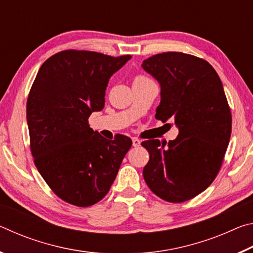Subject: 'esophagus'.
Wrapping results in <instances>:
<instances>
[{"mask_svg": "<svg viewBox=\"0 0 253 253\" xmlns=\"http://www.w3.org/2000/svg\"><path fill=\"white\" fill-rule=\"evenodd\" d=\"M132 146L134 147L140 146V140L138 138H132Z\"/></svg>", "mask_w": 253, "mask_h": 253, "instance_id": "1", "label": "esophagus"}]
</instances>
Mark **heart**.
Instances as JSON below:
<instances>
[{"instance_id": "1", "label": "heart", "mask_w": 253, "mask_h": 253, "mask_svg": "<svg viewBox=\"0 0 253 253\" xmlns=\"http://www.w3.org/2000/svg\"><path fill=\"white\" fill-rule=\"evenodd\" d=\"M142 78H144V77H140V76H139V77H136V78H135L134 80H137V79H142Z\"/></svg>"}]
</instances>
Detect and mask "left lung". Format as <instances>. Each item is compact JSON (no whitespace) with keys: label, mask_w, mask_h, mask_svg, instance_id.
<instances>
[{"label":"left lung","mask_w":253,"mask_h":253,"mask_svg":"<svg viewBox=\"0 0 253 253\" xmlns=\"http://www.w3.org/2000/svg\"><path fill=\"white\" fill-rule=\"evenodd\" d=\"M142 67L161 85L155 117L178 128L169 144L142 143L149 153L144 179L161 199L185 202L211 185L228 148L232 117L223 85L209 62L191 54L160 53Z\"/></svg>","instance_id":"obj_1"}]
</instances>
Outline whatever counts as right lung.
Wrapping results in <instances>:
<instances>
[{
  "label": "right lung",
  "mask_w": 253,
  "mask_h": 253,
  "mask_svg": "<svg viewBox=\"0 0 253 253\" xmlns=\"http://www.w3.org/2000/svg\"><path fill=\"white\" fill-rule=\"evenodd\" d=\"M130 55L110 57L66 50L38 71L27 101V122L34 164L60 199L90 207L108 193L131 139H106L88 118L105 107L110 77Z\"/></svg>",
  "instance_id": "obj_1"
}]
</instances>
